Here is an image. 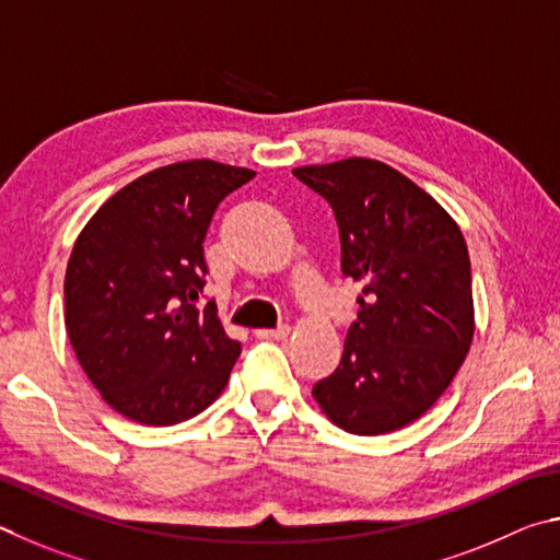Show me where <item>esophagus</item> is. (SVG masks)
Wrapping results in <instances>:
<instances>
[{"label":"esophagus","instance_id":"esophagus-1","mask_svg":"<svg viewBox=\"0 0 560 560\" xmlns=\"http://www.w3.org/2000/svg\"><path fill=\"white\" fill-rule=\"evenodd\" d=\"M290 335V325H280L275 329H258L255 331V337L258 339H285Z\"/></svg>","mask_w":560,"mask_h":560}]
</instances>
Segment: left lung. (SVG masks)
I'll use <instances>...</instances> for the list:
<instances>
[{
  "mask_svg": "<svg viewBox=\"0 0 560 560\" xmlns=\"http://www.w3.org/2000/svg\"><path fill=\"white\" fill-rule=\"evenodd\" d=\"M292 174L331 206L341 272L364 285L339 366L312 396L347 433H394L445 394L472 345L463 231L433 196L384 162L351 156Z\"/></svg>",
  "mask_w": 560,
  "mask_h": 560,
  "instance_id": "8db88e82",
  "label": "left lung"
}]
</instances>
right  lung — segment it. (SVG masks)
<instances>
[{
    "label": "right lung",
    "instance_id": "obj_1",
    "mask_svg": "<svg viewBox=\"0 0 560 560\" xmlns=\"http://www.w3.org/2000/svg\"><path fill=\"white\" fill-rule=\"evenodd\" d=\"M255 172L176 162L110 196L66 268V331L105 404L142 425L199 416L229 384L241 345L206 285L203 238L219 203Z\"/></svg>",
    "mask_w": 560,
    "mask_h": 560
}]
</instances>
